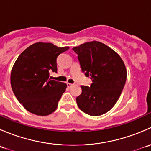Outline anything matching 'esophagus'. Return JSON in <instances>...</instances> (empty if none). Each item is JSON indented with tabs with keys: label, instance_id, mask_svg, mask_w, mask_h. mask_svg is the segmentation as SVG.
Segmentation results:
<instances>
[{
	"label": "esophagus",
	"instance_id": "obj_1",
	"mask_svg": "<svg viewBox=\"0 0 151 151\" xmlns=\"http://www.w3.org/2000/svg\"><path fill=\"white\" fill-rule=\"evenodd\" d=\"M73 85H74V84H71V83H67V86L68 87V88H71V87H72Z\"/></svg>",
	"mask_w": 151,
	"mask_h": 151
}]
</instances>
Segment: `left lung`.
Returning a JSON list of instances; mask_svg holds the SVG:
<instances>
[{"mask_svg":"<svg viewBox=\"0 0 151 151\" xmlns=\"http://www.w3.org/2000/svg\"><path fill=\"white\" fill-rule=\"evenodd\" d=\"M83 72L92 80L91 86L82 85L76 101L83 112L99 116L116 104L126 80V68L119 55L101 42L93 41L74 47Z\"/></svg>","mask_w":151,"mask_h":151,"instance_id":"left-lung-1","label":"left lung"}]
</instances>
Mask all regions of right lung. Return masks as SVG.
Returning a JSON list of instances; mask_svg holds the SVG:
<instances>
[{"instance_id":"1","label":"right lung","mask_w":151,"mask_h":151,"mask_svg":"<svg viewBox=\"0 0 151 151\" xmlns=\"http://www.w3.org/2000/svg\"><path fill=\"white\" fill-rule=\"evenodd\" d=\"M68 49L37 42L17 58L11 72V85L19 102L28 112L46 116L57 109L67 85L51 80L50 72H57L58 56Z\"/></svg>"}]
</instances>
